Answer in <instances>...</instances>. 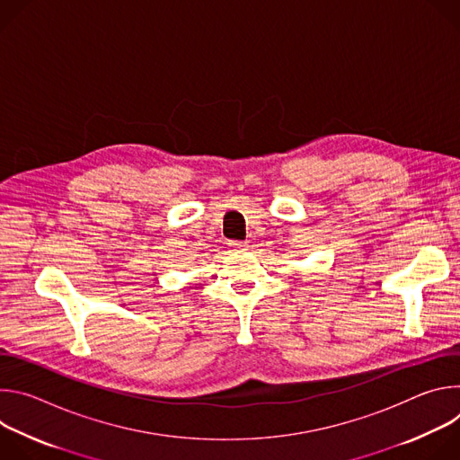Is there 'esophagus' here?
<instances>
[{"label":"esophagus","instance_id":"34e87169","mask_svg":"<svg viewBox=\"0 0 460 460\" xmlns=\"http://www.w3.org/2000/svg\"><path fill=\"white\" fill-rule=\"evenodd\" d=\"M233 249H245L247 247V242H231L229 243Z\"/></svg>","mask_w":460,"mask_h":460}]
</instances>
